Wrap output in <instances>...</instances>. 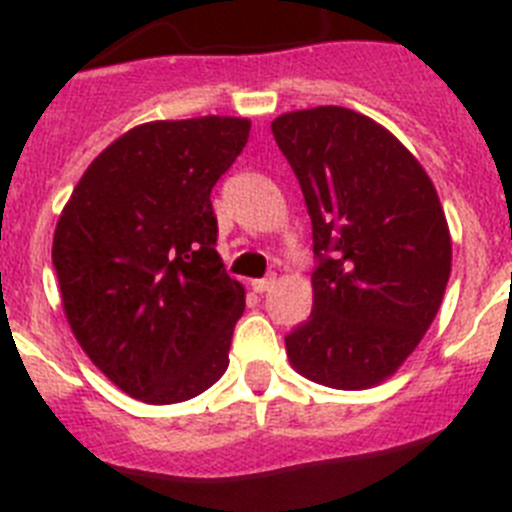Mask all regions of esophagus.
Segmentation results:
<instances>
[{"label":"esophagus","mask_w":512,"mask_h":512,"mask_svg":"<svg viewBox=\"0 0 512 512\" xmlns=\"http://www.w3.org/2000/svg\"><path fill=\"white\" fill-rule=\"evenodd\" d=\"M271 284H274L271 279H253L251 289L256 292V295H264V292H269V289H271Z\"/></svg>","instance_id":"34e87169"}]
</instances>
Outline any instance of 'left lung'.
<instances>
[{
    "mask_svg": "<svg viewBox=\"0 0 512 512\" xmlns=\"http://www.w3.org/2000/svg\"><path fill=\"white\" fill-rule=\"evenodd\" d=\"M312 220V312L289 364L333 390H369L405 364L441 307L451 233L431 176L390 130L348 107L271 122Z\"/></svg>",
    "mask_w": 512,
    "mask_h": 512,
    "instance_id": "1",
    "label": "left lung"
}]
</instances>
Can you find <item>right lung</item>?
<instances>
[{
	"label": "right lung",
	"mask_w": 512,
	"mask_h": 512,
	"mask_svg": "<svg viewBox=\"0 0 512 512\" xmlns=\"http://www.w3.org/2000/svg\"><path fill=\"white\" fill-rule=\"evenodd\" d=\"M251 120L207 115L135 125L94 158L53 233L61 305L104 377L151 405L223 377L246 289L215 251L210 192Z\"/></svg>",
	"instance_id": "1"
}]
</instances>
